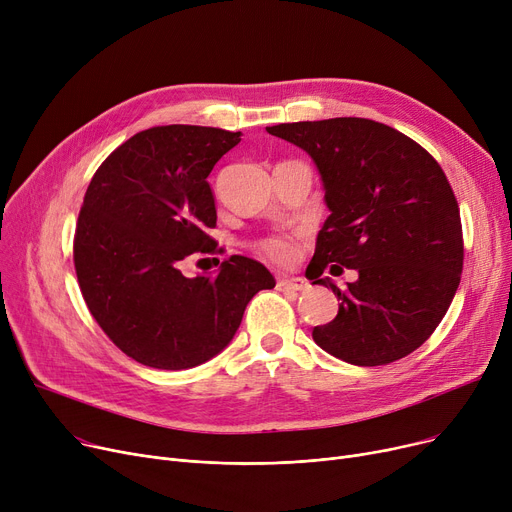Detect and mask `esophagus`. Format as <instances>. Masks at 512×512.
I'll list each match as a JSON object with an SVG mask.
<instances>
[{
  "instance_id": "esophagus-1",
  "label": "esophagus",
  "mask_w": 512,
  "mask_h": 512,
  "mask_svg": "<svg viewBox=\"0 0 512 512\" xmlns=\"http://www.w3.org/2000/svg\"><path fill=\"white\" fill-rule=\"evenodd\" d=\"M309 284L303 278H282L278 280V290H286V292H303L307 290Z\"/></svg>"
}]
</instances>
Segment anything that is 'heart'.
Returning <instances> with one entry per match:
<instances>
[{
	"label": "heart",
	"instance_id": "obj_1",
	"mask_svg": "<svg viewBox=\"0 0 512 512\" xmlns=\"http://www.w3.org/2000/svg\"><path fill=\"white\" fill-rule=\"evenodd\" d=\"M261 249L276 261H290L294 255V247L286 238H267L263 240Z\"/></svg>",
	"mask_w": 512,
	"mask_h": 512
}]
</instances>
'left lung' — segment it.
<instances>
[{"label":"left lung","mask_w":512,"mask_h":512,"mask_svg":"<svg viewBox=\"0 0 512 512\" xmlns=\"http://www.w3.org/2000/svg\"><path fill=\"white\" fill-rule=\"evenodd\" d=\"M303 149L330 209L307 267L332 288L338 315L313 328L326 353L375 367L419 348L446 315L463 272L459 205L438 161L405 134L365 118H330L265 128ZM326 266L357 269L340 291Z\"/></svg>","instance_id":"obj_1"}]
</instances>
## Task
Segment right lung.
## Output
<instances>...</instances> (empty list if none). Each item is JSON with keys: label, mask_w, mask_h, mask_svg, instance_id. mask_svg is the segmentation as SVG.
Wrapping results in <instances>:
<instances>
[{"label": "right lung", "mask_w": 512, "mask_h": 512, "mask_svg": "<svg viewBox=\"0 0 512 512\" xmlns=\"http://www.w3.org/2000/svg\"><path fill=\"white\" fill-rule=\"evenodd\" d=\"M240 132L157 126L134 134L95 172L74 236L85 303L122 353L155 369H191L232 342L249 301L274 288L267 267L232 255L215 276L186 278L180 261L209 253L218 159Z\"/></svg>", "instance_id": "1"}]
</instances>
